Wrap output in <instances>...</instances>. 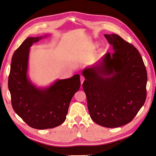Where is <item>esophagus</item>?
<instances>
[{"label":"esophagus","instance_id":"obj_1","mask_svg":"<svg viewBox=\"0 0 156 156\" xmlns=\"http://www.w3.org/2000/svg\"><path fill=\"white\" fill-rule=\"evenodd\" d=\"M80 80H81V84L82 85L83 83V81H84V80H85L84 77L83 76H80Z\"/></svg>","mask_w":156,"mask_h":156}]
</instances>
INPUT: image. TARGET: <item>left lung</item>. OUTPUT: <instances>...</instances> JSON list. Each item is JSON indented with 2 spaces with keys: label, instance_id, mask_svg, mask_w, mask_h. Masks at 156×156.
Wrapping results in <instances>:
<instances>
[{
  "label": "left lung",
  "instance_id": "8db88e82",
  "mask_svg": "<svg viewBox=\"0 0 156 156\" xmlns=\"http://www.w3.org/2000/svg\"><path fill=\"white\" fill-rule=\"evenodd\" d=\"M114 53H106L85 68V93L91 119L100 126L115 128L129 123L146 98L147 75L138 50L116 34H105Z\"/></svg>",
  "mask_w": 156,
  "mask_h": 156
}]
</instances>
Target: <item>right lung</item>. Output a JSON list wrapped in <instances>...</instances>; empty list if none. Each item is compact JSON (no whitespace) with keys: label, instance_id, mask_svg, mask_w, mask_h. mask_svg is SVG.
<instances>
[{"label":"right lung","instance_id":"1","mask_svg":"<svg viewBox=\"0 0 156 156\" xmlns=\"http://www.w3.org/2000/svg\"><path fill=\"white\" fill-rule=\"evenodd\" d=\"M47 36L25 39L12 56L8 80L14 110L29 126L40 130L56 127L65 121L70 101L81 84L78 74L56 80L45 87L31 81L28 76L30 48Z\"/></svg>","mask_w":156,"mask_h":156}]
</instances>
